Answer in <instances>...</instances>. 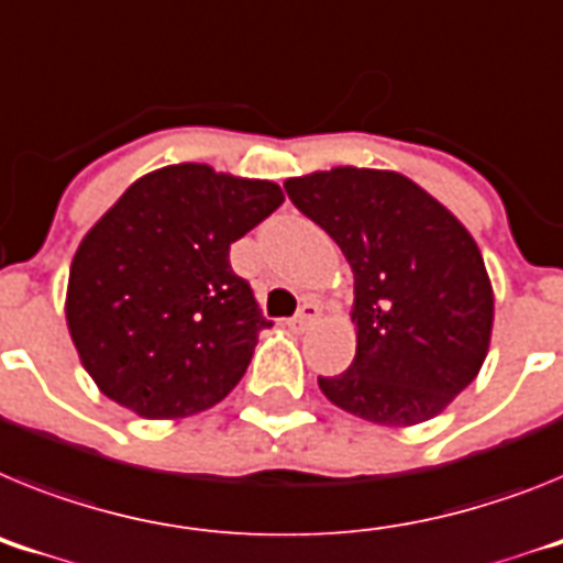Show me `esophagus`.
Segmentation results:
<instances>
[{
  "mask_svg": "<svg viewBox=\"0 0 563 563\" xmlns=\"http://www.w3.org/2000/svg\"><path fill=\"white\" fill-rule=\"evenodd\" d=\"M321 316V305L319 301H305V305H301V310L296 316H292L290 321H287V324H290V330L292 333H305V330H310V324H316V319H319Z\"/></svg>",
  "mask_w": 563,
  "mask_h": 563,
  "instance_id": "esophagus-1",
  "label": "esophagus"
}]
</instances>
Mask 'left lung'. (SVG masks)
<instances>
[{
	"mask_svg": "<svg viewBox=\"0 0 563 563\" xmlns=\"http://www.w3.org/2000/svg\"><path fill=\"white\" fill-rule=\"evenodd\" d=\"M285 190L355 278V358L319 376L321 393L384 427L439 416L478 376L493 333V285L473 235L393 170L333 167L287 179Z\"/></svg>",
	"mask_w": 563,
	"mask_h": 563,
	"instance_id": "obj_1",
	"label": "left lung"
}]
</instances>
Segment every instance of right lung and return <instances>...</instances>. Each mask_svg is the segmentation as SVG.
Instances as JSON below:
<instances>
[{"label": "right lung", "instance_id": "right-lung-1", "mask_svg": "<svg viewBox=\"0 0 563 563\" xmlns=\"http://www.w3.org/2000/svg\"><path fill=\"white\" fill-rule=\"evenodd\" d=\"M285 201L282 187L208 165L133 181L88 230L67 278V330L96 387L144 419L222 401L271 328L230 244Z\"/></svg>", "mask_w": 563, "mask_h": 563}]
</instances>
